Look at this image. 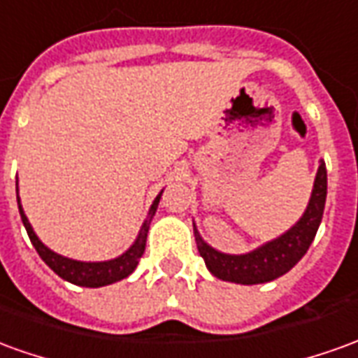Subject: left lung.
Segmentation results:
<instances>
[{
  "label": "left lung",
  "mask_w": 358,
  "mask_h": 358,
  "mask_svg": "<svg viewBox=\"0 0 358 358\" xmlns=\"http://www.w3.org/2000/svg\"><path fill=\"white\" fill-rule=\"evenodd\" d=\"M327 196V172L326 162L320 159L318 172L314 178V187L310 194L308 205L299 221L289 231L279 234L277 238L257 246L246 254H224L209 246L197 231L194 222V234L199 256L205 259V266L217 279L238 285L269 283L287 271H291L308 252L312 240L318 232L320 222L324 217Z\"/></svg>",
  "instance_id": "8db88e82"
}]
</instances>
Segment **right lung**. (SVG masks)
<instances>
[{
	"mask_svg": "<svg viewBox=\"0 0 358 358\" xmlns=\"http://www.w3.org/2000/svg\"><path fill=\"white\" fill-rule=\"evenodd\" d=\"M162 189L159 196L155 197V201L149 207V213H147V219L141 224L139 229V234L137 238L134 240V244L118 257H112V259H106V262H81V259H73V257H66L62 254H57L54 250H50L42 240L36 236V232L32 229V224L27 219L24 215V209H22L21 199H19V180H17V203H19V213H21V221L27 229V234L31 238L32 246L36 248L38 256L44 259V264L57 273L62 279H66L69 283L79 285V287H91V289H96V287H106V285L116 283V281H122L129 275L136 271L137 264H139V257L143 256L145 252V242H147V232H149V224L153 221L155 213H157V207H159V201H161Z\"/></svg>",
	"mask_w": 358,
	"mask_h": 358,
	"instance_id": "obj_1",
	"label": "right lung"
}]
</instances>
